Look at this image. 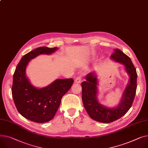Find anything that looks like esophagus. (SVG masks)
<instances>
[{
	"label": "esophagus",
	"instance_id": "34e87169",
	"mask_svg": "<svg viewBox=\"0 0 148 148\" xmlns=\"http://www.w3.org/2000/svg\"><path fill=\"white\" fill-rule=\"evenodd\" d=\"M81 81H82V77L79 76V77H77L76 78V79L75 80V83H80Z\"/></svg>",
	"mask_w": 148,
	"mask_h": 148
}]
</instances>
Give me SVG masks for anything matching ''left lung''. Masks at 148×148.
<instances>
[{"instance_id": "obj_1", "label": "left lung", "mask_w": 148, "mask_h": 148, "mask_svg": "<svg viewBox=\"0 0 148 148\" xmlns=\"http://www.w3.org/2000/svg\"><path fill=\"white\" fill-rule=\"evenodd\" d=\"M111 58L124 64L130 75V82L123 94L121 103L116 108H108L98 102L96 99L97 79L93 74L86 76V81L82 82V101L84 106L92 119L104 123L113 122L125 115L132 106L136 93L137 72L131 59L120 49H115Z\"/></svg>"}]
</instances>
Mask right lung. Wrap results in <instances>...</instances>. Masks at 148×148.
<instances>
[{
  "instance_id": "right-lung-1",
  "label": "right lung",
  "mask_w": 148,
  "mask_h": 148,
  "mask_svg": "<svg viewBox=\"0 0 148 148\" xmlns=\"http://www.w3.org/2000/svg\"><path fill=\"white\" fill-rule=\"evenodd\" d=\"M57 47H39L24 55L13 76L12 95L19 113L33 122L42 123L54 117L63 96L70 89L73 78L58 79L45 88L34 87L25 77L26 66L32 59L40 54H51Z\"/></svg>"
}]
</instances>
